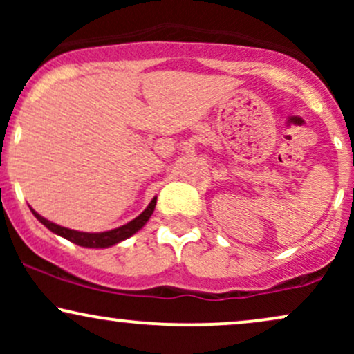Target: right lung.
Returning a JSON list of instances; mask_svg holds the SVG:
<instances>
[{"instance_id": "right-lung-1", "label": "right lung", "mask_w": 354, "mask_h": 354, "mask_svg": "<svg viewBox=\"0 0 354 354\" xmlns=\"http://www.w3.org/2000/svg\"><path fill=\"white\" fill-rule=\"evenodd\" d=\"M154 206H156V196H154L151 203L146 206V209L140 214V216L131 219V221L126 223V225H123V226H120V228L103 231V233H86V231H76V230L64 228V226H59V225H56V223H51L50 219L43 218L41 214L36 213L35 209H31V213H33L36 219H38L39 223H43L48 230L53 231V233H56L58 236L66 238L68 241L75 243V245L83 246V248H109L113 245H118L120 241H124L126 238L133 236L136 231H140L141 228H143L146 223H148V219L151 218Z\"/></svg>"}]
</instances>
